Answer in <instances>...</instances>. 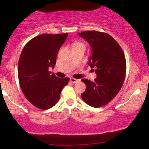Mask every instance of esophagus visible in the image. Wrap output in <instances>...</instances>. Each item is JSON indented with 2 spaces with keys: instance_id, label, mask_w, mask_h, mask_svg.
Wrapping results in <instances>:
<instances>
[{
  "instance_id": "1",
  "label": "esophagus",
  "mask_w": 149,
  "mask_h": 149,
  "mask_svg": "<svg viewBox=\"0 0 149 149\" xmlns=\"http://www.w3.org/2000/svg\"><path fill=\"white\" fill-rule=\"evenodd\" d=\"M79 81V79H75V78H70V81H71L72 83H74V84H75V83H77Z\"/></svg>"
}]
</instances>
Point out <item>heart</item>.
I'll use <instances>...</instances> for the list:
<instances>
[{
  "label": "heart",
  "mask_w": 149,
  "mask_h": 149,
  "mask_svg": "<svg viewBox=\"0 0 149 149\" xmlns=\"http://www.w3.org/2000/svg\"><path fill=\"white\" fill-rule=\"evenodd\" d=\"M84 45V44H82V43H79V42H78V43H76L75 44V45Z\"/></svg>",
  "instance_id": "b5f03b06"
}]
</instances>
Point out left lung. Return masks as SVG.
<instances>
[{"label":"left lung","instance_id":"1","mask_svg":"<svg viewBox=\"0 0 149 149\" xmlns=\"http://www.w3.org/2000/svg\"><path fill=\"white\" fill-rule=\"evenodd\" d=\"M78 35L90 45L92 54L88 65L95 68L97 75L93 81L81 79L86 89L81 96L87 104L99 108L114 99L122 87L126 72L125 55L120 45L106 33L86 31Z\"/></svg>","mask_w":149,"mask_h":149}]
</instances>
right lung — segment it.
<instances>
[{"mask_svg": "<svg viewBox=\"0 0 149 149\" xmlns=\"http://www.w3.org/2000/svg\"><path fill=\"white\" fill-rule=\"evenodd\" d=\"M68 33L42 34L24 47L18 62V79L26 99L35 107L47 110L56 104L68 77L59 78L49 71L54 68L60 48Z\"/></svg>", "mask_w": 149, "mask_h": 149, "instance_id": "obj_1", "label": "right lung"}]
</instances>
